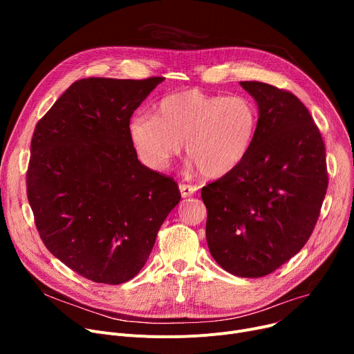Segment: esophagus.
Segmentation results:
<instances>
[{"label":"esophagus","mask_w":354,"mask_h":354,"mask_svg":"<svg viewBox=\"0 0 354 354\" xmlns=\"http://www.w3.org/2000/svg\"><path fill=\"white\" fill-rule=\"evenodd\" d=\"M179 189H180V195L183 196V198H189V196H192V195H195L196 194V187L195 185H188V183H180L179 185Z\"/></svg>","instance_id":"34e87169"}]
</instances>
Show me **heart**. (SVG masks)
<instances>
[{
	"label": "heart",
	"mask_w": 354,
	"mask_h": 354,
	"mask_svg": "<svg viewBox=\"0 0 354 354\" xmlns=\"http://www.w3.org/2000/svg\"><path fill=\"white\" fill-rule=\"evenodd\" d=\"M258 111L243 95L216 96L189 88L163 97L156 116L138 113L129 136L142 160L166 169L185 151L208 178L227 175L244 160L257 130Z\"/></svg>",
	"instance_id": "heart-1"
}]
</instances>
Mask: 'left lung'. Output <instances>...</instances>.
I'll use <instances>...</instances> for the list:
<instances>
[{
    "label": "left lung",
    "mask_w": 354,
    "mask_h": 354,
    "mask_svg": "<svg viewBox=\"0 0 354 354\" xmlns=\"http://www.w3.org/2000/svg\"><path fill=\"white\" fill-rule=\"evenodd\" d=\"M258 104L255 136L235 169L201 191L207 243L225 271L264 277L299 252L317 224L328 187L326 147L291 91L241 82Z\"/></svg>",
    "instance_id": "8db88e82"
}]
</instances>
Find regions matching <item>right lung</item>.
Returning a JSON list of instances; mask_svg holds the SVG:
<instances>
[{"instance_id": "obj_1", "label": "right lung", "mask_w": 354, "mask_h": 354, "mask_svg": "<svg viewBox=\"0 0 354 354\" xmlns=\"http://www.w3.org/2000/svg\"><path fill=\"white\" fill-rule=\"evenodd\" d=\"M163 77L74 82L35 124L27 198L47 250L90 281L122 284L147 261L180 192L149 169L129 136Z\"/></svg>"}]
</instances>
